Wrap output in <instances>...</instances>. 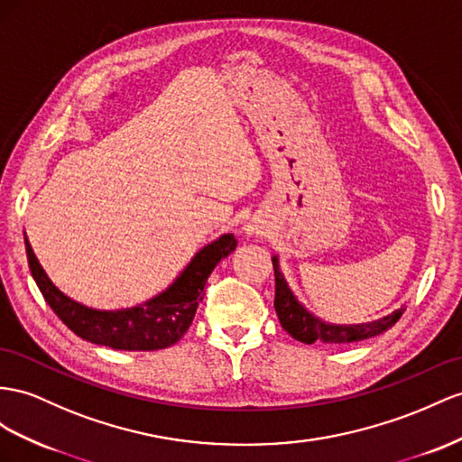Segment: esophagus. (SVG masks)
Returning <instances> with one entry per match:
<instances>
[{
    "label": "esophagus",
    "instance_id": "34e87169",
    "mask_svg": "<svg viewBox=\"0 0 462 462\" xmlns=\"http://www.w3.org/2000/svg\"><path fill=\"white\" fill-rule=\"evenodd\" d=\"M247 234H257V232H255V228L250 226V228H247Z\"/></svg>",
    "mask_w": 462,
    "mask_h": 462
}]
</instances>
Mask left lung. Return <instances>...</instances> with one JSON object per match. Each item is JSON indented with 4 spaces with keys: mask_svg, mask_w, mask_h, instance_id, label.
Instances as JSON below:
<instances>
[{
    "mask_svg": "<svg viewBox=\"0 0 462 462\" xmlns=\"http://www.w3.org/2000/svg\"><path fill=\"white\" fill-rule=\"evenodd\" d=\"M273 267H275V312L279 316V322L285 332L302 344H314V341H324V344H353V341L369 339L374 336L384 334L388 328H393L406 306H400L398 310L388 314L384 318H378L374 322L366 324H329L322 318L314 316L306 306L297 299L292 292L289 282L282 275L279 255H273Z\"/></svg>",
    "mask_w": 462,
    "mask_h": 462,
    "instance_id": "left-lung-1",
    "label": "left lung"
}]
</instances>
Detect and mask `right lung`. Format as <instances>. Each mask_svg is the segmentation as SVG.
<instances>
[{
  "mask_svg": "<svg viewBox=\"0 0 462 462\" xmlns=\"http://www.w3.org/2000/svg\"><path fill=\"white\" fill-rule=\"evenodd\" d=\"M236 245L238 242L234 234H222L215 242L200 247L171 285L156 297L130 309L99 310L69 299L54 285L25 234L31 275L56 316L81 339L121 351H156L177 344L193 322L207 279Z\"/></svg>",
  "mask_w": 462,
  "mask_h": 462,
  "instance_id": "1",
  "label": "right lung"
}]
</instances>
